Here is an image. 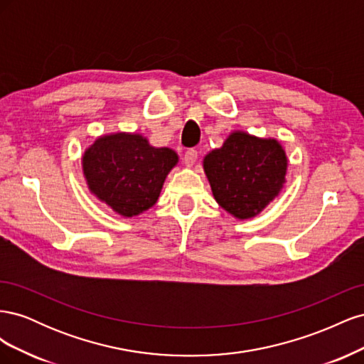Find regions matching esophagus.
Instances as JSON below:
<instances>
[{"label": "esophagus", "instance_id": "34e87169", "mask_svg": "<svg viewBox=\"0 0 364 364\" xmlns=\"http://www.w3.org/2000/svg\"><path fill=\"white\" fill-rule=\"evenodd\" d=\"M196 161H197V150H194V149L186 150L185 156H183V162H185L186 167H193Z\"/></svg>", "mask_w": 364, "mask_h": 364}]
</instances>
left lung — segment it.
I'll return each mask as SVG.
<instances>
[{"mask_svg":"<svg viewBox=\"0 0 364 364\" xmlns=\"http://www.w3.org/2000/svg\"><path fill=\"white\" fill-rule=\"evenodd\" d=\"M287 155L277 139L232 132L223 146L203 158L215 202L240 220L258 215L279 194Z\"/></svg>","mask_w":364,"mask_h":364,"instance_id":"left-lung-1","label":"left lung"}]
</instances>
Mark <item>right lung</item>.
Listing matches in <instances>:
<instances>
[{
  "label": "right lung",
  "mask_w": 364,
  "mask_h": 364,
  "mask_svg": "<svg viewBox=\"0 0 364 364\" xmlns=\"http://www.w3.org/2000/svg\"><path fill=\"white\" fill-rule=\"evenodd\" d=\"M176 151L153 147L139 134L103 135L83 153L87 188L123 217L147 211L159 199L167 174L178 164Z\"/></svg>",
  "instance_id": "add662e5"
}]
</instances>
